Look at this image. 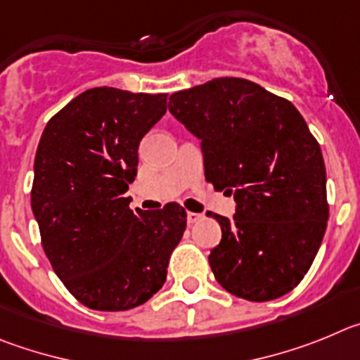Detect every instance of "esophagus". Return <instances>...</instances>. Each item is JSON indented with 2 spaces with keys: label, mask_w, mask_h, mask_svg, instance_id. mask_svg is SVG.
<instances>
[{
  "label": "esophagus",
  "mask_w": 360,
  "mask_h": 360,
  "mask_svg": "<svg viewBox=\"0 0 360 360\" xmlns=\"http://www.w3.org/2000/svg\"><path fill=\"white\" fill-rule=\"evenodd\" d=\"M200 219H202V215H200V213H193V212H188L186 213L188 224H195V222H199Z\"/></svg>",
  "instance_id": "esophagus-1"
}]
</instances>
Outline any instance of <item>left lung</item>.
Masks as SVG:
<instances>
[{
	"mask_svg": "<svg viewBox=\"0 0 360 360\" xmlns=\"http://www.w3.org/2000/svg\"><path fill=\"white\" fill-rule=\"evenodd\" d=\"M168 111L200 140L204 176L235 197L210 267L228 292L271 301L303 280L328 220L319 143L289 100L236 77L170 96Z\"/></svg>",
	"mask_w": 360,
	"mask_h": 360,
	"instance_id": "8db88e82",
	"label": "left lung"
}]
</instances>
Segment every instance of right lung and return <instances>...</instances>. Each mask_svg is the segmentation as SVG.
Instances as JSON below:
<instances>
[{"label": "right lung", "instance_id": "obj_1", "mask_svg": "<svg viewBox=\"0 0 360 360\" xmlns=\"http://www.w3.org/2000/svg\"><path fill=\"white\" fill-rule=\"evenodd\" d=\"M167 96L93 87L51 116L39 141L32 212L43 249L64 287L93 310L150 300L186 228L177 202L134 213L124 197L140 141L167 112Z\"/></svg>", "mask_w": 360, "mask_h": 360}]
</instances>
